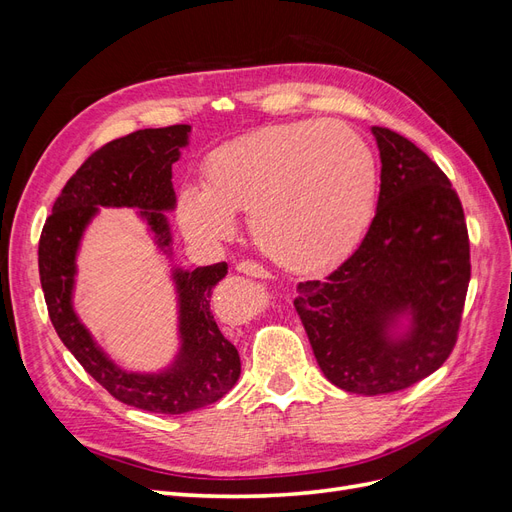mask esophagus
Masks as SVG:
<instances>
[{
  "label": "esophagus",
  "instance_id": "34e87169",
  "mask_svg": "<svg viewBox=\"0 0 512 512\" xmlns=\"http://www.w3.org/2000/svg\"><path fill=\"white\" fill-rule=\"evenodd\" d=\"M235 269L243 275H252V277H267L269 275L267 269L260 267L258 262H254V260H241Z\"/></svg>",
  "mask_w": 512,
  "mask_h": 512
}]
</instances>
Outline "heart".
<instances>
[{
    "instance_id": "obj_1",
    "label": "heart",
    "mask_w": 512,
    "mask_h": 512,
    "mask_svg": "<svg viewBox=\"0 0 512 512\" xmlns=\"http://www.w3.org/2000/svg\"><path fill=\"white\" fill-rule=\"evenodd\" d=\"M203 183H183L177 220L198 243L230 239L250 213L254 241L294 273L335 267L374 218L378 160L361 134L337 121L273 123L213 149Z\"/></svg>"
}]
</instances>
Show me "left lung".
Listing matches in <instances>:
<instances>
[{"label":"left lung","instance_id":"1","mask_svg":"<svg viewBox=\"0 0 512 512\" xmlns=\"http://www.w3.org/2000/svg\"><path fill=\"white\" fill-rule=\"evenodd\" d=\"M380 151L378 209L356 252L294 307L327 380L356 395L408 389L451 354L470 284L466 218L425 151L371 128Z\"/></svg>","mask_w":512,"mask_h":512}]
</instances>
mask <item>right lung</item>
<instances>
[{
	"label": "right lung",
	"mask_w": 512,
	"mask_h": 512,
	"mask_svg": "<svg viewBox=\"0 0 512 512\" xmlns=\"http://www.w3.org/2000/svg\"><path fill=\"white\" fill-rule=\"evenodd\" d=\"M190 132L192 128L183 123L138 130L91 153L57 196L38 245L44 301L61 342L115 399L160 414L205 408L239 380V352L211 314L213 288L226 277L228 265L215 262L194 271L173 267L170 280L177 292L179 350L173 363L160 371H128L102 350L74 312L76 256L100 207L138 209L153 241L168 258L173 256L166 211L177 205L173 164L181 158V149L188 147Z\"/></svg>",
	"instance_id": "right-lung-1"
}]
</instances>
